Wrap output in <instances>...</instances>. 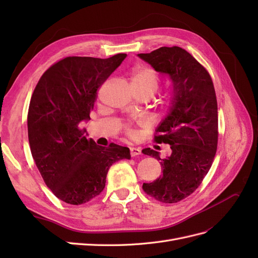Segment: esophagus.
Returning <instances> with one entry per match:
<instances>
[{
  "label": "esophagus",
  "instance_id": "34e87169",
  "mask_svg": "<svg viewBox=\"0 0 258 258\" xmlns=\"http://www.w3.org/2000/svg\"><path fill=\"white\" fill-rule=\"evenodd\" d=\"M141 154V150H140L139 147H131L130 148V155L132 156V157H135V156H138Z\"/></svg>",
  "mask_w": 258,
  "mask_h": 258
}]
</instances>
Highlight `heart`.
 Masks as SVG:
<instances>
[{"mask_svg":"<svg viewBox=\"0 0 258 258\" xmlns=\"http://www.w3.org/2000/svg\"><path fill=\"white\" fill-rule=\"evenodd\" d=\"M131 89L135 90H148L153 95L158 89L159 79L153 69L147 67H135L129 75ZM127 135H131L132 131L129 127L124 128Z\"/></svg>","mask_w":258,"mask_h":258,"instance_id":"heart-1","label":"heart"}]
</instances>
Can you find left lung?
Returning a JSON list of instances; mask_svg holds the SVG:
<instances>
[{
	"label": "left lung",
	"instance_id": "obj_1",
	"mask_svg": "<svg viewBox=\"0 0 258 258\" xmlns=\"http://www.w3.org/2000/svg\"><path fill=\"white\" fill-rule=\"evenodd\" d=\"M138 56L169 75L173 92L170 112L156 129L155 141L170 145L171 155L144 148L160 160L162 175L143 183V190L163 204H175L196 190L212 166L217 150L218 116L214 85L207 69L185 49L160 47Z\"/></svg>",
	"mask_w": 258,
	"mask_h": 258
}]
</instances>
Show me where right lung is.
<instances>
[{
  "label": "right lung",
  "mask_w": 258,
  "mask_h": 258,
  "mask_svg": "<svg viewBox=\"0 0 258 258\" xmlns=\"http://www.w3.org/2000/svg\"><path fill=\"white\" fill-rule=\"evenodd\" d=\"M126 57L61 59L46 70L31 97V154L45 184L69 205H84L99 196L110 167L131 157L128 147L99 146L80 128L81 121L90 119L99 88Z\"/></svg>",
  "instance_id": "1"
}]
</instances>
